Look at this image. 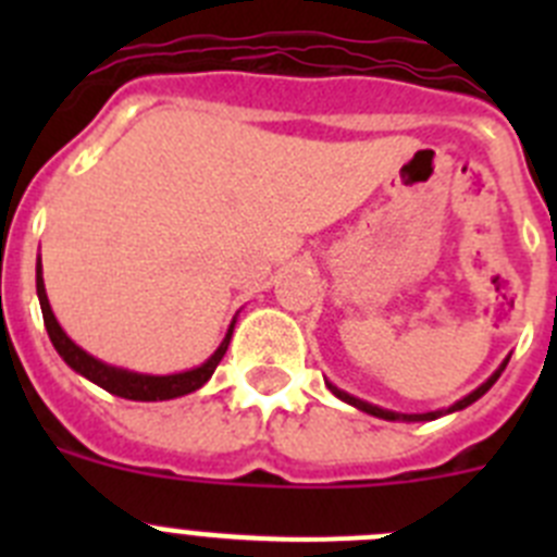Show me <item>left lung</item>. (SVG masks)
<instances>
[{
  "instance_id": "1",
  "label": "left lung",
  "mask_w": 557,
  "mask_h": 557,
  "mask_svg": "<svg viewBox=\"0 0 557 557\" xmlns=\"http://www.w3.org/2000/svg\"><path fill=\"white\" fill-rule=\"evenodd\" d=\"M508 359H510V357H505V362H502V366L496 368V371L491 373V376L485 379V382H482L480 387H476V391H471L469 396H462L460 401H455V405H451V407H446V410H435V412H396V410H385V407L371 405V401H362V398L351 396V393L339 391V387H337V385H332V382H326V387H329V391L334 393V396L339 398V401H346V405L357 407V410L368 412V416L385 418V421H407V424H416V421H435V418H441V416H449V412L466 410V407H469V405H474L476 398H482V396H485V393L491 391V387H494V382H496V379L502 376V371H505V366H508Z\"/></svg>"
}]
</instances>
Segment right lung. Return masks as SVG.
Returning a JSON list of instances; mask_svg holds the SVG:
<instances>
[{"label": "right lung", "mask_w": 557, "mask_h": 557, "mask_svg": "<svg viewBox=\"0 0 557 557\" xmlns=\"http://www.w3.org/2000/svg\"><path fill=\"white\" fill-rule=\"evenodd\" d=\"M36 293H38V304H41L44 326H47L49 339H52L55 351L63 357V362H66L72 371L81 373V376H86L88 382H95L97 387H102V391L113 393V396H120V398H131V401H166V398H178V396H186V393L200 391V387L211 379L214 368L220 366V359L225 357V351H228L231 334H234V323H236L234 318L228 332H225L223 343L218 346V351L211 354L203 366L189 368V371H181V373H166V376H156V373H139V371H127V368L108 366V362H102V359L83 351L75 339L63 332L55 312H52V307H49L47 287H44V275H41V256H38V264H36Z\"/></svg>", "instance_id": "obj_1"}]
</instances>
